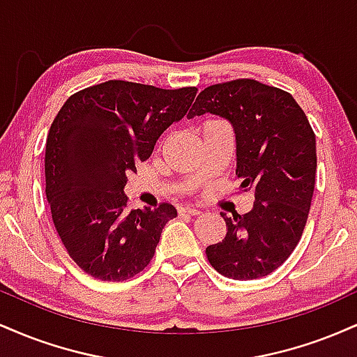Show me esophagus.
Returning a JSON list of instances; mask_svg holds the SVG:
<instances>
[{
  "label": "esophagus",
  "instance_id": "esophagus-1",
  "mask_svg": "<svg viewBox=\"0 0 357 357\" xmlns=\"http://www.w3.org/2000/svg\"><path fill=\"white\" fill-rule=\"evenodd\" d=\"M179 211L186 213V215H191V216H196V215H199V213H202V211L198 210V208H192V206H184Z\"/></svg>",
  "mask_w": 357,
  "mask_h": 357
}]
</instances>
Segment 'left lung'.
<instances>
[{
	"label": "left lung",
	"mask_w": 357,
	"mask_h": 357,
	"mask_svg": "<svg viewBox=\"0 0 357 357\" xmlns=\"http://www.w3.org/2000/svg\"><path fill=\"white\" fill-rule=\"evenodd\" d=\"M215 114L231 122L240 188L255 196L245 215L227 216V236L206 248L216 272L253 280L280 267L297 247L314 195V130L290 93L252 79L216 84L196 97L192 119Z\"/></svg>",
	"instance_id": "1"
}]
</instances>
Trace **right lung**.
<instances>
[{
	"instance_id": "add662e5",
	"label": "right lung",
	"mask_w": 357,
	"mask_h": 357,
	"mask_svg": "<svg viewBox=\"0 0 357 357\" xmlns=\"http://www.w3.org/2000/svg\"><path fill=\"white\" fill-rule=\"evenodd\" d=\"M195 97V87L109 80L73 93L56 114L45 151V191L61 243L85 273L122 282L149 265L178 211L169 203L127 210V173L153 154Z\"/></svg>"
}]
</instances>
